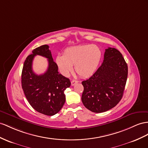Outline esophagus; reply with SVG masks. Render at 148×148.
<instances>
[{
	"label": "esophagus",
	"instance_id": "obj_1",
	"mask_svg": "<svg viewBox=\"0 0 148 148\" xmlns=\"http://www.w3.org/2000/svg\"><path fill=\"white\" fill-rule=\"evenodd\" d=\"M78 82V81H76V80H73L71 81V86H74L75 84H76Z\"/></svg>",
	"mask_w": 148,
	"mask_h": 148
}]
</instances>
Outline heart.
I'll return each instance as SVG.
<instances>
[{
    "mask_svg": "<svg viewBox=\"0 0 148 148\" xmlns=\"http://www.w3.org/2000/svg\"><path fill=\"white\" fill-rule=\"evenodd\" d=\"M101 58V51L95 45H81L66 49L64 56H58L56 62L60 71L67 75L73 70L82 77L91 75L96 71Z\"/></svg>",
    "mask_w": 148,
    "mask_h": 148,
    "instance_id": "b5f03b06",
    "label": "heart"
}]
</instances>
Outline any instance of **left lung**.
Listing matches in <instances>:
<instances>
[{"mask_svg":"<svg viewBox=\"0 0 148 148\" xmlns=\"http://www.w3.org/2000/svg\"><path fill=\"white\" fill-rule=\"evenodd\" d=\"M128 69L121 53L115 48L106 49L103 62L91 77L82 82V102L93 112L107 111L122 99Z\"/></svg>","mask_w":148,"mask_h":148,"instance_id":"obj_1","label":"left lung"}]
</instances>
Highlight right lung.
Here are the masks:
<instances>
[{
	"label": "right lung",
	"mask_w": 148,
	"mask_h": 148,
	"mask_svg": "<svg viewBox=\"0 0 148 148\" xmlns=\"http://www.w3.org/2000/svg\"><path fill=\"white\" fill-rule=\"evenodd\" d=\"M49 45H43L32 51L24 63L22 71V88L31 106L36 111L47 116L58 113L66 101L64 90L71 86L68 78L59 74L58 66L54 61ZM37 55L47 58L48 70L37 75L32 71V62Z\"/></svg>",
	"instance_id": "obj_1"
}]
</instances>
